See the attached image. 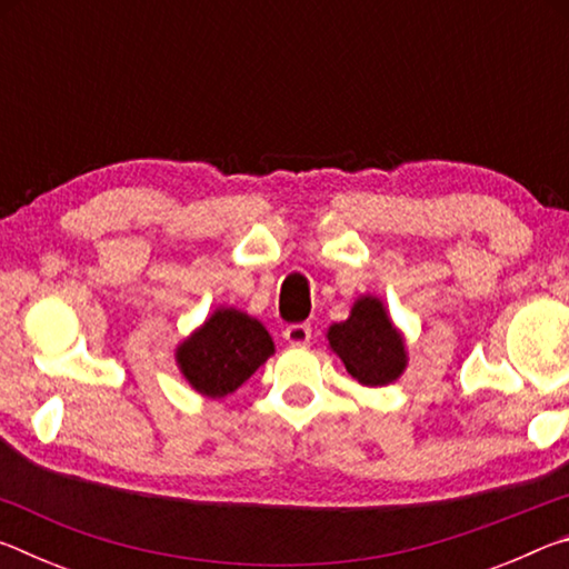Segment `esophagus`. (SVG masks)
Wrapping results in <instances>:
<instances>
[{"label": "esophagus", "instance_id": "34e87169", "mask_svg": "<svg viewBox=\"0 0 569 569\" xmlns=\"http://www.w3.org/2000/svg\"><path fill=\"white\" fill-rule=\"evenodd\" d=\"M283 339H286L288 343H291V346H303V343L311 341V326H308V323H291V326H286Z\"/></svg>", "mask_w": 569, "mask_h": 569}]
</instances>
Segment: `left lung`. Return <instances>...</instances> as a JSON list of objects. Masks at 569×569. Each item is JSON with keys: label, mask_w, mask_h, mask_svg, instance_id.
I'll return each mask as SVG.
<instances>
[{"label": "left lung", "mask_w": 569, "mask_h": 569, "mask_svg": "<svg viewBox=\"0 0 569 569\" xmlns=\"http://www.w3.org/2000/svg\"><path fill=\"white\" fill-rule=\"evenodd\" d=\"M331 349L341 356L346 371L363 387H383L407 366L403 341L377 298L356 301L351 316L329 329Z\"/></svg>", "instance_id": "8db88e82"}]
</instances>
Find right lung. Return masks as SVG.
Instances as JSON below:
<instances>
[{
	"mask_svg": "<svg viewBox=\"0 0 569 569\" xmlns=\"http://www.w3.org/2000/svg\"><path fill=\"white\" fill-rule=\"evenodd\" d=\"M271 353L273 341L261 323L233 308H220L180 346L178 363L192 389L220 399L236 391Z\"/></svg>",
	"mask_w": 569,
	"mask_h": 569,
	"instance_id": "right-lung-1",
	"label": "right lung"
}]
</instances>
